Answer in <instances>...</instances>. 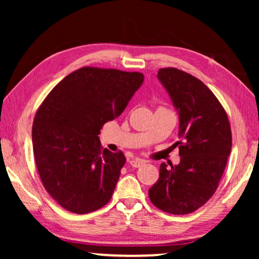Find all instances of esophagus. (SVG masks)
Instances as JSON below:
<instances>
[{
  "label": "esophagus",
  "mask_w": 259,
  "mask_h": 259,
  "mask_svg": "<svg viewBox=\"0 0 259 259\" xmlns=\"http://www.w3.org/2000/svg\"><path fill=\"white\" fill-rule=\"evenodd\" d=\"M131 166H133V167H140V166H143L145 164L144 160H141V159H132V160L130 161Z\"/></svg>",
  "instance_id": "34e87169"
}]
</instances>
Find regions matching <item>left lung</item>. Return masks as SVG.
Returning a JSON list of instances; mask_svg holds the SVG:
<instances>
[{"label":"left lung","mask_w":259,"mask_h":259,"mask_svg":"<svg viewBox=\"0 0 259 259\" xmlns=\"http://www.w3.org/2000/svg\"><path fill=\"white\" fill-rule=\"evenodd\" d=\"M157 77L179 116L180 162H162L148 196L161 211L187 214L217 190L231 153V128L221 102L199 79L177 68H162Z\"/></svg>","instance_id":"obj_1"}]
</instances>
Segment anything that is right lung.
Masks as SVG:
<instances>
[{
    "label": "right lung",
    "instance_id": "obj_1",
    "mask_svg": "<svg viewBox=\"0 0 259 259\" xmlns=\"http://www.w3.org/2000/svg\"><path fill=\"white\" fill-rule=\"evenodd\" d=\"M143 82L138 72L83 67L42 102L31 132L34 157L45 189L63 208L90 213L111 200L126 158L102 151L98 136Z\"/></svg>",
    "mask_w": 259,
    "mask_h": 259
}]
</instances>
